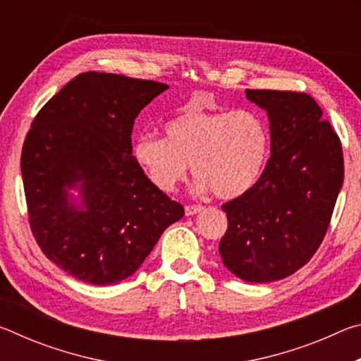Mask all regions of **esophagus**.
<instances>
[{
  "instance_id": "esophagus-1",
  "label": "esophagus",
  "mask_w": 361,
  "mask_h": 361,
  "mask_svg": "<svg viewBox=\"0 0 361 361\" xmlns=\"http://www.w3.org/2000/svg\"><path fill=\"white\" fill-rule=\"evenodd\" d=\"M202 209H204V207H200V205H186L185 213L188 216H192V215H195V213H199Z\"/></svg>"
}]
</instances>
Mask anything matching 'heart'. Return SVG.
Masks as SVG:
<instances>
[{"mask_svg":"<svg viewBox=\"0 0 361 361\" xmlns=\"http://www.w3.org/2000/svg\"><path fill=\"white\" fill-rule=\"evenodd\" d=\"M164 130L166 138L145 133L133 143L137 164L164 192L185 180L191 164L199 192L240 197L259 180L271 152L267 122L252 108L186 109Z\"/></svg>","mask_w":361,"mask_h":361,"instance_id":"b5f03b06","label":"heart"}]
</instances>
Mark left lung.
<instances>
[{"label":"left lung","mask_w":361,"mask_h":361,"mask_svg":"<svg viewBox=\"0 0 361 361\" xmlns=\"http://www.w3.org/2000/svg\"><path fill=\"white\" fill-rule=\"evenodd\" d=\"M266 109L271 157L256 185L223 205L228 231L223 264L245 282L295 274L319 250L344 181L338 133L312 97L291 90L247 89Z\"/></svg>","instance_id":"left-lung-1"}]
</instances>
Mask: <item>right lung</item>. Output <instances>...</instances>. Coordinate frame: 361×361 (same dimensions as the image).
I'll list each match as a JSON object with an SVG mask.
<instances>
[{"label": "right lung", "mask_w": 361, "mask_h": 361, "mask_svg": "<svg viewBox=\"0 0 361 361\" xmlns=\"http://www.w3.org/2000/svg\"><path fill=\"white\" fill-rule=\"evenodd\" d=\"M166 89L81 73L32 122L20 157L30 228L42 253L81 282L103 286L130 277L185 215L132 156L135 118Z\"/></svg>", "instance_id": "1"}]
</instances>
